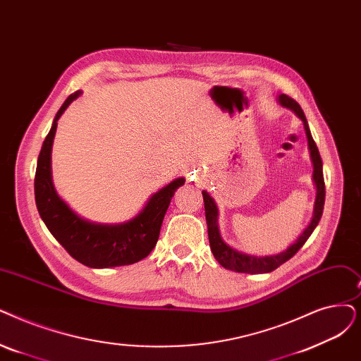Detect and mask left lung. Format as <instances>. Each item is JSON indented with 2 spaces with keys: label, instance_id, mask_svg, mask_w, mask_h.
I'll list each match as a JSON object with an SVG mask.
<instances>
[{
  "label": "left lung",
  "instance_id": "obj_1",
  "mask_svg": "<svg viewBox=\"0 0 361 361\" xmlns=\"http://www.w3.org/2000/svg\"><path fill=\"white\" fill-rule=\"evenodd\" d=\"M279 103L290 109L296 114V116L300 118L304 122V128L305 134L308 138V149L311 154V161H312V180H314L317 195H316V202H314V211H312V218L307 228L300 234V238L295 240L286 250L276 255H267V257H255V255H247L243 252H239V250L233 249L228 246L223 239L221 234H219L218 228V208L215 205L214 199L209 196L208 192L203 190V202H205V216H207V224H208V238H209V245L211 250L215 257V259L223 265L224 269L231 270V271H238V273H250V274H257V273H270L280 267L281 264L290 259L298 250L302 247V245L307 242V239L311 236V233L314 231L317 227L322 214H323V207H324V178H323V164L319 149L312 140V135L308 128V122L307 118L302 112L301 106L298 104L293 99H290L286 94H280L277 97Z\"/></svg>",
  "mask_w": 361,
  "mask_h": 361
}]
</instances>
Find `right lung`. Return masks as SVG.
Segmentation results:
<instances>
[{
  "instance_id": "1",
  "label": "right lung",
  "mask_w": 361,
  "mask_h": 361,
  "mask_svg": "<svg viewBox=\"0 0 361 361\" xmlns=\"http://www.w3.org/2000/svg\"><path fill=\"white\" fill-rule=\"evenodd\" d=\"M81 96L75 91L65 100L54 116L50 133L47 134L35 172V202L44 224L69 255L91 269H111L130 265L146 258L156 242L165 212L176 190L184 178H176L159 192L152 195L146 207L130 221L121 224H97L75 214L61 199L51 178V147L57 121L68 106Z\"/></svg>"
}]
</instances>
